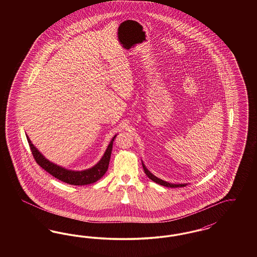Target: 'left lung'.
<instances>
[{
    "instance_id": "obj_1",
    "label": "left lung",
    "mask_w": 257,
    "mask_h": 257,
    "mask_svg": "<svg viewBox=\"0 0 257 257\" xmlns=\"http://www.w3.org/2000/svg\"><path fill=\"white\" fill-rule=\"evenodd\" d=\"M143 167H144V171L146 172L147 177H148L149 179H151L152 181H154V182H156V183L160 184V185H162V186L169 187V188H177V187H185V186H186V184H171L169 183V182H166V181H164V180L160 179L158 177H156L155 175H153L150 171L147 170V168H146V166L144 165V163H143Z\"/></svg>"
}]
</instances>
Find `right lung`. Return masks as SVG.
<instances>
[{"label": "right lung", "mask_w": 257, "mask_h": 257, "mask_svg": "<svg viewBox=\"0 0 257 257\" xmlns=\"http://www.w3.org/2000/svg\"><path fill=\"white\" fill-rule=\"evenodd\" d=\"M115 137L116 136H114L110 141V145L108 146L104 156L99 161L97 165H95L91 169L82 171H68L51 163L48 160L45 159V157H43V155L31 143L28 136H27V140L34 158L44 171L49 172L51 175H53L55 178L61 180L62 182L70 184V185H76V186H83V185L96 182L106 173V171H108L111 148H112V142L114 141Z\"/></svg>", "instance_id": "1"}]
</instances>
